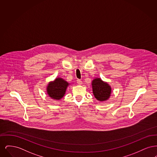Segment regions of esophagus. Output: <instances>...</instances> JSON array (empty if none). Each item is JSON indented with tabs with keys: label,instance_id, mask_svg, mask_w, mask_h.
<instances>
[{
	"label": "esophagus",
	"instance_id": "obj_1",
	"mask_svg": "<svg viewBox=\"0 0 157 157\" xmlns=\"http://www.w3.org/2000/svg\"><path fill=\"white\" fill-rule=\"evenodd\" d=\"M77 83L78 85H82V81L81 80H80V79H77Z\"/></svg>",
	"mask_w": 157,
	"mask_h": 157
}]
</instances>
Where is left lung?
I'll list each match as a JSON object with an SVG mask.
<instances>
[{"label": "left lung", "mask_w": 157, "mask_h": 157, "mask_svg": "<svg viewBox=\"0 0 157 157\" xmlns=\"http://www.w3.org/2000/svg\"><path fill=\"white\" fill-rule=\"evenodd\" d=\"M92 91L95 98L99 101L108 100L111 94V87L101 78H95L92 82Z\"/></svg>", "instance_id": "1"}]
</instances>
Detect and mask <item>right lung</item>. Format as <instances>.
<instances>
[{
	"label": "right lung",
	"instance_id": "right-lung-1",
	"mask_svg": "<svg viewBox=\"0 0 157 157\" xmlns=\"http://www.w3.org/2000/svg\"><path fill=\"white\" fill-rule=\"evenodd\" d=\"M69 83L61 78H56L52 82H49L47 86V94L53 99L59 100L65 94Z\"/></svg>",
	"mask_w": 157,
	"mask_h": 157
}]
</instances>
